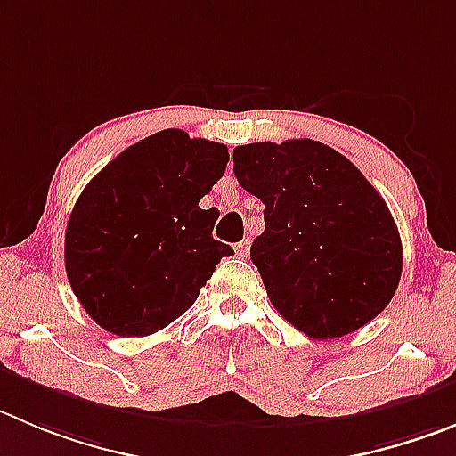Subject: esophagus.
Wrapping results in <instances>:
<instances>
[{
  "label": "esophagus",
  "instance_id": "esophagus-1",
  "mask_svg": "<svg viewBox=\"0 0 456 456\" xmlns=\"http://www.w3.org/2000/svg\"><path fill=\"white\" fill-rule=\"evenodd\" d=\"M233 249H236V256H238V258H248V254H249V240H240Z\"/></svg>",
  "mask_w": 456,
  "mask_h": 456
}]
</instances>
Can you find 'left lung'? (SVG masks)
I'll use <instances>...</instances> for the list:
<instances>
[{"label":"left lung","mask_w":456,"mask_h":456,"mask_svg":"<svg viewBox=\"0 0 456 456\" xmlns=\"http://www.w3.org/2000/svg\"><path fill=\"white\" fill-rule=\"evenodd\" d=\"M233 175L265 204L249 256L281 317L335 339L387 308L403 272L401 233L346 157L313 139L248 143L233 151Z\"/></svg>","instance_id":"obj_1"}]
</instances>
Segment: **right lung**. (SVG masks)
<instances>
[{
	"label": "right lung",
	"instance_id": "obj_1",
	"mask_svg": "<svg viewBox=\"0 0 456 456\" xmlns=\"http://www.w3.org/2000/svg\"><path fill=\"white\" fill-rule=\"evenodd\" d=\"M224 143L161 130L126 148L76 200L65 232L71 290L121 338L166 329L195 304L223 256L216 208L200 200L223 177Z\"/></svg>",
	"mask_w": 456,
	"mask_h": 456
}]
</instances>
